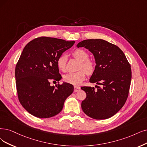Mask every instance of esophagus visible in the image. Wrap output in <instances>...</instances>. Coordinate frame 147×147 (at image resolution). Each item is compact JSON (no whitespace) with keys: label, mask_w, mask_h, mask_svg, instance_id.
Here are the masks:
<instances>
[{"label":"esophagus","mask_w":147,"mask_h":147,"mask_svg":"<svg viewBox=\"0 0 147 147\" xmlns=\"http://www.w3.org/2000/svg\"><path fill=\"white\" fill-rule=\"evenodd\" d=\"M80 90V87H79V86H75L74 87V92H78Z\"/></svg>","instance_id":"1"}]
</instances>
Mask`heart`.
Listing matches in <instances>:
<instances>
[{
    "label": "heart",
    "mask_w": 147,
    "mask_h": 147,
    "mask_svg": "<svg viewBox=\"0 0 147 147\" xmlns=\"http://www.w3.org/2000/svg\"><path fill=\"white\" fill-rule=\"evenodd\" d=\"M73 57L80 62L79 67V71L71 73L63 76V80L68 84L74 85H79L82 83L86 78V73L91 74L95 69V63L88 59V53L82 49H77L73 53ZM66 57L63 55L59 56L57 60L58 69L62 72L66 71Z\"/></svg>",
    "instance_id": "heart-1"
}]
</instances>
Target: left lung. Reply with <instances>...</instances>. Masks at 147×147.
<instances>
[{
    "label": "left lung",
    "mask_w": 147,
    "mask_h": 147,
    "mask_svg": "<svg viewBox=\"0 0 147 147\" xmlns=\"http://www.w3.org/2000/svg\"><path fill=\"white\" fill-rule=\"evenodd\" d=\"M77 47H85L93 54L96 65L90 82L102 85L95 91L91 86L81 87L86 94L81 104L82 109L93 119L110 118L121 109L127 99L131 65L120 48L106 40L86 39Z\"/></svg>",
    "instance_id": "8db88e82"
}]
</instances>
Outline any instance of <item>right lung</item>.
<instances>
[{
	"mask_svg": "<svg viewBox=\"0 0 147 147\" xmlns=\"http://www.w3.org/2000/svg\"><path fill=\"white\" fill-rule=\"evenodd\" d=\"M74 41L40 37L27 43L15 69L18 99L32 116L48 118L62 110L65 100L74 90L68 83L51 86L61 79L57 60L71 47Z\"/></svg>",
	"mask_w": 147,
	"mask_h": 147,
	"instance_id": "add662e5",
	"label": "right lung"
}]
</instances>
